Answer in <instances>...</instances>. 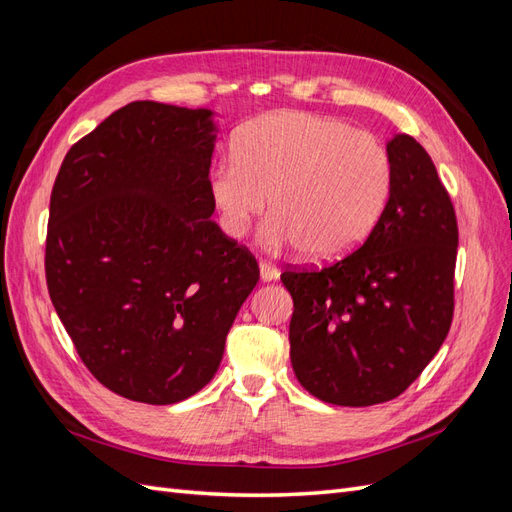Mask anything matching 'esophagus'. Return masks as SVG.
<instances>
[{"label": "esophagus", "instance_id": "obj_1", "mask_svg": "<svg viewBox=\"0 0 512 512\" xmlns=\"http://www.w3.org/2000/svg\"><path fill=\"white\" fill-rule=\"evenodd\" d=\"M260 277H262V282H273V280H277V277H280V271H277V267H273L271 262H265V260H260Z\"/></svg>", "mask_w": 512, "mask_h": 512}]
</instances>
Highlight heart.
Listing matches in <instances>:
<instances>
[{"mask_svg":"<svg viewBox=\"0 0 512 512\" xmlns=\"http://www.w3.org/2000/svg\"><path fill=\"white\" fill-rule=\"evenodd\" d=\"M393 188V160L374 134L314 113H273L237 134L213 166L209 196L222 230L241 239L258 215L269 250L301 247L318 260L346 256L378 224Z\"/></svg>","mask_w":512,"mask_h":512,"instance_id":"1","label":"heart"}]
</instances>
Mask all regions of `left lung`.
<instances>
[{"instance_id":"8db88e82","label":"left lung","mask_w":512,"mask_h":512,"mask_svg":"<svg viewBox=\"0 0 512 512\" xmlns=\"http://www.w3.org/2000/svg\"><path fill=\"white\" fill-rule=\"evenodd\" d=\"M386 149L393 188L359 250L320 271H286L290 361L335 406L395 399L436 356L453 320L457 218L429 153L408 134Z\"/></svg>"}]
</instances>
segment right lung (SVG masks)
Listing matches in <instances>:
<instances>
[{
	"instance_id": "obj_1",
	"label": "right lung",
	"mask_w": 512,
	"mask_h": 512,
	"mask_svg": "<svg viewBox=\"0 0 512 512\" xmlns=\"http://www.w3.org/2000/svg\"><path fill=\"white\" fill-rule=\"evenodd\" d=\"M209 108L130 102L72 145L51 192L46 286L81 361L151 406L198 393L260 271L211 222Z\"/></svg>"
}]
</instances>
